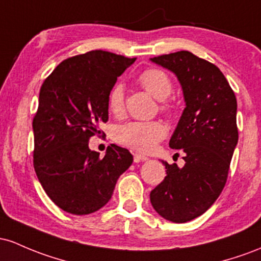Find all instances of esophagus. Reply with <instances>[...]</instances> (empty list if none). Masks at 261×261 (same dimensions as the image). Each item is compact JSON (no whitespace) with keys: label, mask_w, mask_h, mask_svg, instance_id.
I'll list each match as a JSON object with an SVG mask.
<instances>
[{"label":"esophagus","mask_w":261,"mask_h":261,"mask_svg":"<svg viewBox=\"0 0 261 261\" xmlns=\"http://www.w3.org/2000/svg\"><path fill=\"white\" fill-rule=\"evenodd\" d=\"M133 158H134V162H136V163L146 162V160H148V156H144V155L138 154V153H134L133 154Z\"/></svg>","instance_id":"obj_1"}]
</instances>
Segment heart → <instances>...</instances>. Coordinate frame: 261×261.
Wrapping results in <instances>:
<instances>
[{
  "label": "heart",
  "instance_id": "b5f03b06",
  "mask_svg": "<svg viewBox=\"0 0 261 261\" xmlns=\"http://www.w3.org/2000/svg\"><path fill=\"white\" fill-rule=\"evenodd\" d=\"M138 83L143 89L150 93L159 101L169 97L174 90L171 77L162 69L150 67L146 69L138 76ZM107 105L110 112L113 115H121L124 110V90L122 84H116L108 93ZM163 110L168 111L169 106L163 105ZM168 128L160 121H133L119 125L115 130V140L118 144L133 150L149 153L154 150L158 143L165 138Z\"/></svg>",
  "mask_w": 261,
  "mask_h": 261
}]
</instances>
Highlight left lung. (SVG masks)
<instances>
[{"mask_svg": "<svg viewBox=\"0 0 261 261\" xmlns=\"http://www.w3.org/2000/svg\"><path fill=\"white\" fill-rule=\"evenodd\" d=\"M174 72L181 85L185 108L169 145L182 149L185 165L162 160L166 176L150 192L154 210L174 223L203 215L225 185L238 143L237 98L221 70L190 51L150 59Z\"/></svg>", "mask_w": 261, "mask_h": 261, "instance_id": "left-lung-1", "label": "left lung"}]
</instances>
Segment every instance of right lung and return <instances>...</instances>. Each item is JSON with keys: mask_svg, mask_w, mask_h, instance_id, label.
I'll return each mask as SVG.
<instances>
[{"mask_svg": "<svg viewBox=\"0 0 261 261\" xmlns=\"http://www.w3.org/2000/svg\"><path fill=\"white\" fill-rule=\"evenodd\" d=\"M136 59L92 50L64 60L45 79L33 119V163L50 200L71 215H90L111 200L133 155L116 144L105 156L89 140L108 121L107 98Z\"/></svg>", "mask_w": 261, "mask_h": 261, "instance_id": "right-lung-1", "label": "right lung"}]
</instances>
